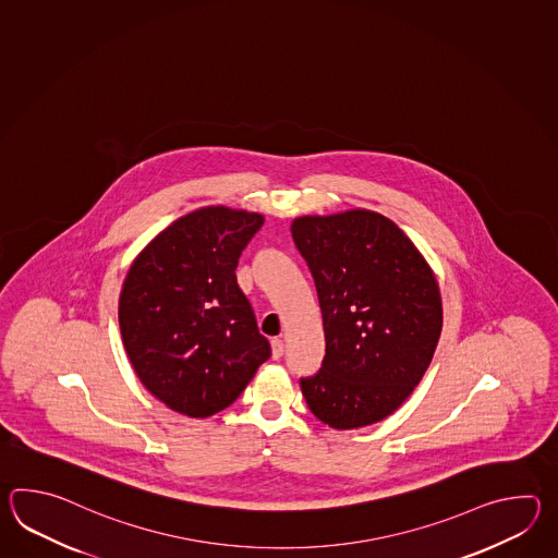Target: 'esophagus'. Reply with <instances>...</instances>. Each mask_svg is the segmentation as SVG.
<instances>
[{"label": "esophagus", "instance_id": "esophagus-1", "mask_svg": "<svg viewBox=\"0 0 558 558\" xmlns=\"http://www.w3.org/2000/svg\"><path fill=\"white\" fill-rule=\"evenodd\" d=\"M271 353H274V359L283 356V341L281 339H271Z\"/></svg>", "mask_w": 558, "mask_h": 558}]
</instances>
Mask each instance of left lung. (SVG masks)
I'll return each instance as SVG.
<instances>
[{"label":"left lung","mask_w":558,"mask_h":558,"mask_svg":"<svg viewBox=\"0 0 558 558\" xmlns=\"http://www.w3.org/2000/svg\"><path fill=\"white\" fill-rule=\"evenodd\" d=\"M319 295L325 359L301 379L311 413L332 428L395 413L423 379L442 329L439 283L385 215L353 209L291 223Z\"/></svg>","instance_id":"8db88e82"}]
</instances>
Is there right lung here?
<instances>
[{"label":"right lung","mask_w":558,"mask_h":558,"mask_svg":"<svg viewBox=\"0 0 558 558\" xmlns=\"http://www.w3.org/2000/svg\"><path fill=\"white\" fill-rule=\"evenodd\" d=\"M263 221L226 205L202 207L131 263L119 295L123 347L145 389L181 415L223 411L271 356L235 277Z\"/></svg>","instance_id":"1"}]
</instances>
